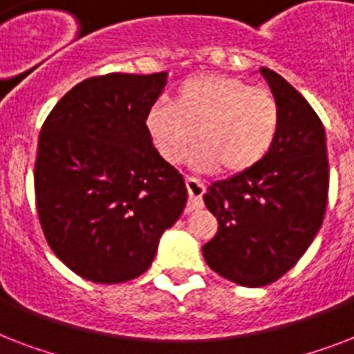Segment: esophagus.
Wrapping results in <instances>:
<instances>
[{
    "label": "esophagus",
    "instance_id": "34e87169",
    "mask_svg": "<svg viewBox=\"0 0 354 354\" xmlns=\"http://www.w3.org/2000/svg\"><path fill=\"white\" fill-rule=\"evenodd\" d=\"M185 187H187L189 193V204H187V211H196L200 209L204 202H202V196L205 193V185L200 180L193 176L185 178Z\"/></svg>",
    "mask_w": 354,
    "mask_h": 354
}]
</instances>
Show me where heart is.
Returning <instances> with one entry per match:
<instances>
[{
	"instance_id": "heart-1",
	"label": "heart",
	"mask_w": 354,
	"mask_h": 354,
	"mask_svg": "<svg viewBox=\"0 0 354 354\" xmlns=\"http://www.w3.org/2000/svg\"><path fill=\"white\" fill-rule=\"evenodd\" d=\"M281 124L279 102L264 88L227 75H194L174 90L172 104L152 102L145 127L163 160L178 163L196 139V169L250 171L274 147Z\"/></svg>"
}]
</instances>
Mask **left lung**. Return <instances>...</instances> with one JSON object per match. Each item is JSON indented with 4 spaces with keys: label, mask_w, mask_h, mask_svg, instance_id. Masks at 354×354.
<instances>
[{
    "label": "left lung",
    "mask_w": 354,
    "mask_h": 354,
    "mask_svg": "<svg viewBox=\"0 0 354 354\" xmlns=\"http://www.w3.org/2000/svg\"><path fill=\"white\" fill-rule=\"evenodd\" d=\"M259 71L279 102V133L263 161L207 187L204 202L218 232L202 246L213 272L252 288L274 283L301 259L329 194L324 124L281 75Z\"/></svg>",
    "instance_id": "1"
}]
</instances>
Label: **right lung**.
Listing matches in <instances>:
<instances>
[{
  "label": "right lung",
  "instance_id": "1",
  "mask_svg": "<svg viewBox=\"0 0 354 354\" xmlns=\"http://www.w3.org/2000/svg\"><path fill=\"white\" fill-rule=\"evenodd\" d=\"M165 84V71L91 77L41 127L35 163L41 230L55 255L91 283L115 285L149 270L187 202L183 176L145 127Z\"/></svg>",
  "mask_w": 354,
  "mask_h": 354
}]
</instances>
